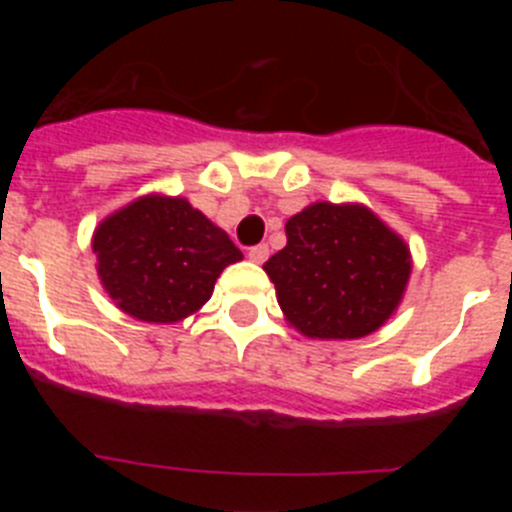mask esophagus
<instances>
[{
    "label": "esophagus",
    "instance_id": "1",
    "mask_svg": "<svg viewBox=\"0 0 512 512\" xmlns=\"http://www.w3.org/2000/svg\"><path fill=\"white\" fill-rule=\"evenodd\" d=\"M248 259L256 261V264H264L269 259V246L266 243H259V246H251L248 248Z\"/></svg>",
    "mask_w": 512,
    "mask_h": 512
}]
</instances>
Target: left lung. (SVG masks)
Wrapping results in <instances>:
<instances>
[{
  "mask_svg": "<svg viewBox=\"0 0 512 512\" xmlns=\"http://www.w3.org/2000/svg\"><path fill=\"white\" fill-rule=\"evenodd\" d=\"M264 269L300 333L361 338L395 312L410 277V251L366 207L318 202L289 217L287 246Z\"/></svg>",
  "mask_w": 512,
  "mask_h": 512,
  "instance_id": "1",
  "label": "left lung"
}]
</instances>
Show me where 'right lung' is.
<instances>
[{
  "label": "right lung",
  "instance_id": "add662e5",
  "mask_svg": "<svg viewBox=\"0 0 512 512\" xmlns=\"http://www.w3.org/2000/svg\"><path fill=\"white\" fill-rule=\"evenodd\" d=\"M97 271L120 310L176 323L210 300L220 271L243 259L228 233L182 197H143L94 233Z\"/></svg>",
  "mask_w": 512,
  "mask_h": 512
}]
</instances>
